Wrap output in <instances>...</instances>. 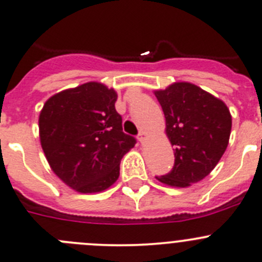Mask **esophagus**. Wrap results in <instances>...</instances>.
I'll list each match as a JSON object with an SVG mask.
<instances>
[{"label":"esophagus","instance_id":"1","mask_svg":"<svg viewBox=\"0 0 262 262\" xmlns=\"http://www.w3.org/2000/svg\"><path fill=\"white\" fill-rule=\"evenodd\" d=\"M146 138H147V134H146V132H143V130L139 132V134H138V141H139V142L143 143V142H145Z\"/></svg>","mask_w":262,"mask_h":262}]
</instances>
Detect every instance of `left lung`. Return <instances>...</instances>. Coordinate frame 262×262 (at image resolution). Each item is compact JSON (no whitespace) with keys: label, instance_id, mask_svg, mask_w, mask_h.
I'll list each match as a JSON object with an SVG mask.
<instances>
[{"label":"left lung","instance_id":"1","mask_svg":"<svg viewBox=\"0 0 262 262\" xmlns=\"http://www.w3.org/2000/svg\"><path fill=\"white\" fill-rule=\"evenodd\" d=\"M154 94L174 147V167L156 180L170 187H189L207 177L226 151L231 114L224 101L191 82H173Z\"/></svg>","mask_w":262,"mask_h":262}]
</instances>
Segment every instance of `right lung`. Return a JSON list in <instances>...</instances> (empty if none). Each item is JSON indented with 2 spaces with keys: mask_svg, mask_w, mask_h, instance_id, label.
Masks as SVG:
<instances>
[{
  "mask_svg": "<svg viewBox=\"0 0 262 262\" xmlns=\"http://www.w3.org/2000/svg\"><path fill=\"white\" fill-rule=\"evenodd\" d=\"M117 93L89 81L51 95L38 116V133L51 170L72 190L95 194L111 187L120 161L136 139L123 133Z\"/></svg>",
  "mask_w": 262,
  "mask_h": 262,
  "instance_id": "right-lung-1",
  "label": "right lung"
}]
</instances>
